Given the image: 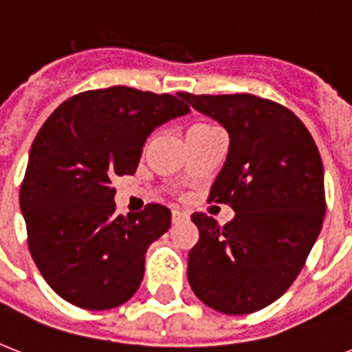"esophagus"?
<instances>
[{
    "instance_id": "obj_1",
    "label": "esophagus",
    "mask_w": 352,
    "mask_h": 352,
    "mask_svg": "<svg viewBox=\"0 0 352 352\" xmlns=\"http://www.w3.org/2000/svg\"><path fill=\"white\" fill-rule=\"evenodd\" d=\"M188 219V214L186 212H181V210H173L171 212V223L177 225V223H181V221H186Z\"/></svg>"
}]
</instances>
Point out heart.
<instances>
[{"label": "heart", "instance_id": "obj_1", "mask_svg": "<svg viewBox=\"0 0 352 352\" xmlns=\"http://www.w3.org/2000/svg\"><path fill=\"white\" fill-rule=\"evenodd\" d=\"M210 129H215L214 126H210V124H193L188 133H193V131H210Z\"/></svg>", "mask_w": 352, "mask_h": 352}]
</instances>
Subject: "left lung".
<instances>
[{"instance_id": "left-lung-1", "label": "left lung", "mask_w": 352, "mask_h": 352, "mask_svg": "<svg viewBox=\"0 0 352 352\" xmlns=\"http://www.w3.org/2000/svg\"><path fill=\"white\" fill-rule=\"evenodd\" d=\"M230 135L210 201L232 206L221 226L195 212L197 245L188 281L199 300L225 314L261 311L294 283L325 217L323 164L305 124L278 102L248 93H181Z\"/></svg>"}]
</instances>
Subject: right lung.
<instances>
[{
    "label": "right lung",
    "instance_id": "1",
    "mask_svg": "<svg viewBox=\"0 0 352 352\" xmlns=\"http://www.w3.org/2000/svg\"><path fill=\"white\" fill-rule=\"evenodd\" d=\"M190 111L179 96L126 85L71 96L43 122L19 188L30 256L69 303L107 311L144 278L148 246L168 232L171 212L146 204L117 215L115 177L137 171L155 127Z\"/></svg>",
    "mask_w": 352,
    "mask_h": 352
}]
</instances>
